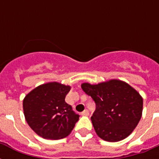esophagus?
<instances>
[{
    "instance_id": "34e87169",
    "label": "esophagus",
    "mask_w": 159,
    "mask_h": 159,
    "mask_svg": "<svg viewBox=\"0 0 159 159\" xmlns=\"http://www.w3.org/2000/svg\"><path fill=\"white\" fill-rule=\"evenodd\" d=\"M89 115V111H87V110H85L84 111H82V116H88Z\"/></svg>"
}]
</instances>
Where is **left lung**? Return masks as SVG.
Segmentation results:
<instances>
[{
  "label": "left lung",
  "instance_id": "1",
  "mask_svg": "<svg viewBox=\"0 0 159 159\" xmlns=\"http://www.w3.org/2000/svg\"><path fill=\"white\" fill-rule=\"evenodd\" d=\"M81 87L96 102L91 120L100 138L118 142L133 132L143 111V97L134 87L118 79L98 84L84 82Z\"/></svg>",
  "mask_w": 159,
  "mask_h": 159
}]
</instances>
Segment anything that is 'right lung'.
Instances as JSON below:
<instances>
[{"label": "right lung", "instance_id": "right-lung-1", "mask_svg": "<svg viewBox=\"0 0 159 159\" xmlns=\"http://www.w3.org/2000/svg\"><path fill=\"white\" fill-rule=\"evenodd\" d=\"M70 86L57 82L39 85L23 100L25 118L39 136L60 139L69 134L79 120L72 106L65 102Z\"/></svg>", "mask_w": 159, "mask_h": 159}]
</instances>
